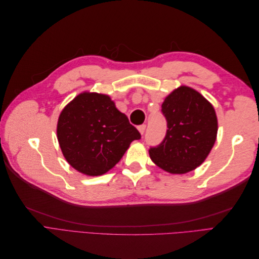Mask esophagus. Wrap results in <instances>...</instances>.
Segmentation results:
<instances>
[{"instance_id": "esophagus-1", "label": "esophagus", "mask_w": 259, "mask_h": 259, "mask_svg": "<svg viewBox=\"0 0 259 259\" xmlns=\"http://www.w3.org/2000/svg\"><path fill=\"white\" fill-rule=\"evenodd\" d=\"M138 131H139V133H140V134H144V133H145V131H146V124H143V125H139V126H138Z\"/></svg>"}]
</instances>
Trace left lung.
Instances as JSON below:
<instances>
[{
    "label": "left lung",
    "instance_id": "8db88e82",
    "mask_svg": "<svg viewBox=\"0 0 259 259\" xmlns=\"http://www.w3.org/2000/svg\"><path fill=\"white\" fill-rule=\"evenodd\" d=\"M165 138L149 150L154 164L170 174H186L200 166L213 148L218 130L214 107L199 92L180 86L164 99Z\"/></svg>",
    "mask_w": 259,
    "mask_h": 259
}]
</instances>
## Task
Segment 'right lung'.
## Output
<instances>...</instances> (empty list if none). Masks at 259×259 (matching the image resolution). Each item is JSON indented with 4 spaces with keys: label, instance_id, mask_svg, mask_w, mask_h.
I'll use <instances>...</instances> for the list:
<instances>
[{
    "label": "right lung",
    "instance_id": "add662e5",
    "mask_svg": "<svg viewBox=\"0 0 259 259\" xmlns=\"http://www.w3.org/2000/svg\"><path fill=\"white\" fill-rule=\"evenodd\" d=\"M139 132L108 95L84 92L62 109L57 139L67 162L89 176L103 175L121 160Z\"/></svg>",
    "mask_w": 259,
    "mask_h": 259
}]
</instances>
